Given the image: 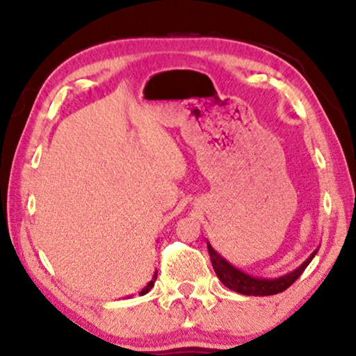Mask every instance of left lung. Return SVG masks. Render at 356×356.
Segmentation results:
<instances>
[{"mask_svg":"<svg viewBox=\"0 0 356 356\" xmlns=\"http://www.w3.org/2000/svg\"><path fill=\"white\" fill-rule=\"evenodd\" d=\"M207 250L209 256H211L213 270H216V274L218 279H220L222 284L225 285L227 289L236 291V293L248 296H269L282 293V291L289 289V286L303 274V270L308 267L309 262L313 261L316 252H318V250L311 252L308 259H306L300 267H296L293 272H290V274L277 277V279H261V277H252L250 274H246V272L236 269V267L232 266L227 259H223L209 243Z\"/></svg>","mask_w":356,"mask_h":356,"instance_id":"8db88e82","label":"left lung"}]
</instances>
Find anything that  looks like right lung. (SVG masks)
I'll list each match as a JSON object with an SVG mask.
<instances>
[{
	"mask_svg": "<svg viewBox=\"0 0 356 356\" xmlns=\"http://www.w3.org/2000/svg\"><path fill=\"white\" fill-rule=\"evenodd\" d=\"M155 280H157V270H155V274L152 275V280H150L149 284L145 285V289L140 290V293H139V295H145V293H147V291H150V289H152L154 284H155Z\"/></svg>",
	"mask_w": 356,
	"mask_h": 356,
	"instance_id": "obj_1",
	"label": "right lung"
}]
</instances>
